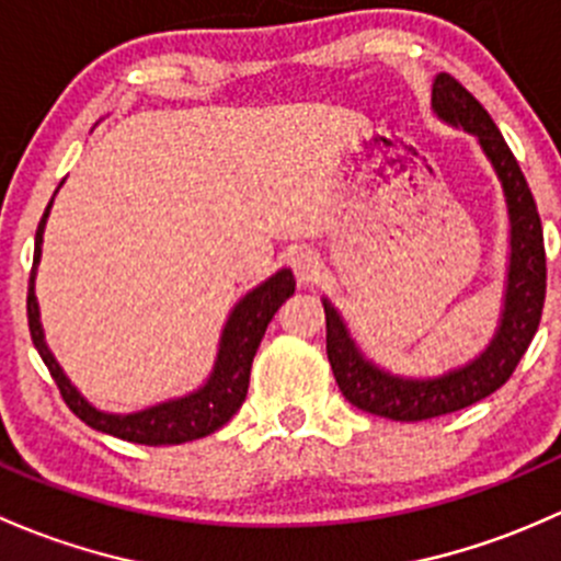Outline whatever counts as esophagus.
<instances>
[{
    "label": "esophagus",
    "instance_id": "34e87169",
    "mask_svg": "<svg viewBox=\"0 0 561 561\" xmlns=\"http://www.w3.org/2000/svg\"><path fill=\"white\" fill-rule=\"evenodd\" d=\"M291 270L297 275L299 283H313L321 273V262L313 251L308 248H299V251L291 253Z\"/></svg>",
    "mask_w": 561,
    "mask_h": 561
}]
</instances>
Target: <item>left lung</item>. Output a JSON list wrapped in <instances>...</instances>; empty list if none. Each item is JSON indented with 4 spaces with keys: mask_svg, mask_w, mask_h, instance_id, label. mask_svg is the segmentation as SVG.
Returning a JSON list of instances; mask_svg holds the SVG:
<instances>
[{
    "mask_svg": "<svg viewBox=\"0 0 561 561\" xmlns=\"http://www.w3.org/2000/svg\"><path fill=\"white\" fill-rule=\"evenodd\" d=\"M432 107L440 118L472 131L492 159L511 213V273H507L505 313L492 345L472 365L432 380L394 378L369 365L351 340L345 323L340 321L337 310L323 302L327 356L340 391L354 408L391 421L435 419L494 394L527 354L546 302V245H542L540 213L516 156L507 148L492 115L448 72L435 78Z\"/></svg>",
    "mask_w": 561,
    "mask_h": 561,
    "instance_id": "8db88e82",
    "label": "left lung"
}]
</instances>
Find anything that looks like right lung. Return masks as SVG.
I'll return each mask as SVG.
<instances>
[{"label": "right lung", "instance_id": "add662e5", "mask_svg": "<svg viewBox=\"0 0 561 561\" xmlns=\"http://www.w3.org/2000/svg\"><path fill=\"white\" fill-rule=\"evenodd\" d=\"M48 210L50 202L45 207L43 218H39L37 234H34V262L32 275H28L26 319L34 348L43 356L45 367H48L50 378L59 386V394L67 402V408L83 424H89L91 430L107 432V435L129 443H140V446H178V443L196 440V437H205L210 432L221 430L238 413L242 402H245L253 356H256L259 343H262L264 332H267V323L273 321L280 305L294 294L297 283H294L291 270H280L273 278L264 280L262 286L253 288L251 294H245V299H240V305L229 316L227 329H224L216 369H213L210 380L202 389H196L188 397H181V400L161 402V405L140 410V413H102V410L91 408L65 378V373H61V367L56 365L48 345H45L43 329H39L37 299H34V267L39 262V242H43V227Z\"/></svg>", "mask_w": 561, "mask_h": 561}]
</instances>
